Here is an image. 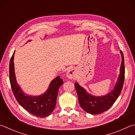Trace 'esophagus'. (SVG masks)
<instances>
[{"mask_svg": "<svg viewBox=\"0 0 135 135\" xmlns=\"http://www.w3.org/2000/svg\"><path fill=\"white\" fill-rule=\"evenodd\" d=\"M67 77L69 79H73L75 77V71L74 69H70L67 73Z\"/></svg>", "mask_w": 135, "mask_h": 135, "instance_id": "34e87169", "label": "esophagus"}]
</instances>
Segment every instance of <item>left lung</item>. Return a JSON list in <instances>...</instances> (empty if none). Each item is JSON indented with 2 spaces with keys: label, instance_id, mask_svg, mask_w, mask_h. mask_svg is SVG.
Wrapping results in <instances>:
<instances>
[{
  "label": "left lung",
  "instance_id": "left-lung-1",
  "mask_svg": "<svg viewBox=\"0 0 135 135\" xmlns=\"http://www.w3.org/2000/svg\"><path fill=\"white\" fill-rule=\"evenodd\" d=\"M120 54L122 62L120 74L113 90L107 94L103 96H95L88 93L78 83H75L74 85L77 93L79 104L85 112L91 114L102 113L112 107L120 94L124 79V57L122 51H120Z\"/></svg>",
  "mask_w": 135,
  "mask_h": 135
}]
</instances>
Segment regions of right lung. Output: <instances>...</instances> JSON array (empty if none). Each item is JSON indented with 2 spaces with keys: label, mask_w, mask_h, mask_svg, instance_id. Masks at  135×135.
Wrapping results in <instances>:
<instances>
[{
  "label": "right lung",
  "mask_w": 135,
  "mask_h": 135,
  "mask_svg": "<svg viewBox=\"0 0 135 135\" xmlns=\"http://www.w3.org/2000/svg\"><path fill=\"white\" fill-rule=\"evenodd\" d=\"M14 55H12L9 63V79L13 94L19 104L29 113L40 117L48 116L54 110L58 90L63 84L60 76L50 83L47 90L44 94L33 96L25 94L17 83L14 67Z\"/></svg>",
  "instance_id": "obj_1"
}]
</instances>
